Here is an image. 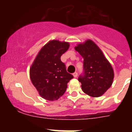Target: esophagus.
Listing matches in <instances>:
<instances>
[{"instance_id":"obj_1","label":"esophagus","mask_w":132,"mask_h":132,"mask_svg":"<svg viewBox=\"0 0 132 132\" xmlns=\"http://www.w3.org/2000/svg\"><path fill=\"white\" fill-rule=\"evenodd\" d=\"M72 75H73V76L75 77V78H76V77L78 76V72H74V73L72 74Z\"/></svg>"}]
</instances>
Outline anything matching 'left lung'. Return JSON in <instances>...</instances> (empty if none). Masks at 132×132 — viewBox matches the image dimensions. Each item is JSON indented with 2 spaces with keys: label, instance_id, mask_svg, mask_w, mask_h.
Here are the masks:
<instances>
[{
  "label": "left lung",
  "instance_id": "obj_1",
  "mask_svg": "<svg viewBox=\"0 0 132 132\" xmlns=\"http://www.w3.org/2000/svg\"><path fill=\"white\" fill-rule=\"evenodd\" d=\"M75 49L84 59V75L78 79L82 90L89 96L99 97L112 84L114 78L112 66L91 40L78 44Z\"/></svg>",
  "mask_w": 132,
  "mask_h": 132
}]
</instances>
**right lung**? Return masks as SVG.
<instances>
[{
    "label": "right lung",
    "mask_w": 132,
    "mask_h": 132,
    "mask_svg": "<svg viewBox=\"0 0 132 132\" xmlns=\"http://www.w3.org/2000/svg\"><path fill=\"white\" fill-rule=\"evenodd\" d=\"M69 43L50 40L42 47L30 68V77L39 95L47 101H56L64 94L73 76L66 71L61 56Z\"/></svg>",
    "instance_id": "right-lung-1"
}]
</instances>
